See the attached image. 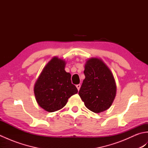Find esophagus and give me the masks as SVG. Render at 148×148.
I'll list each match as a JSON object with an SVG mask.
<instances>
[{"label":"esophagus","instance_id":"1","mask_svg":"<svg viewBox=\"0 0 148 148\" xmlns=\"http://www.w3.org/2000/svg\"><path fill=\"white\" fill-rule=\"evenodd\" d=\"M80 87H81V85H80L79 84H77V85H76V88H77L78 91L79 90V89H80Z\"/></svg>","mask_w":148,"mask_h":148}]
</instances>
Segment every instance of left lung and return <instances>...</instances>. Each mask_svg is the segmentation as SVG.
Masks as SVG:
<instances>
[{
	"label": "left lung",
	"instance_id": "obj_1",
	"mask_svg": "<svg viewBox=\"0 0 148 148\" xmlns=\"http://www.w3.org/2000/svg\"><path fill=\"white\" fill-rule=\"evenodd\" d=\"M84 74L85 79L79 95L84 105L95 113L106 111L116 96V86L111 71L101 60L93 58L87 61Z\"/></svg>",
	"mask_w": 148,
	"mask_h": 148
}]
</instances>
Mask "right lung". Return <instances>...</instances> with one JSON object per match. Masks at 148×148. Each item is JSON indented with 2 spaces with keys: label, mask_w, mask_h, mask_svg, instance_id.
<instances>
[{
  "label": "right lung",
  "mask_w": 148,
  "mask_h": 148,
  "mask_svg": "<svg viewBox=\"0 0 148 148\" xmlns=\"http://www.w3.org/2000/svg\"><path fill=\"white\" fill-rule=\"evenodd\" d=\"M65 62L54 57L44 68L34 86L38 104L48 112L64 108L68 99L77 93L72 84L71 75L65 71Z\"/></svg>",
  "instance_id": "add662e5"
}]
</instances>
